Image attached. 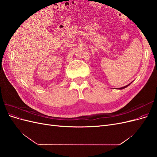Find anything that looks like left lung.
I'll return each instance as SVG.
<instances>
[{
  "instance_id": "left-lung-1",
  "label": "left lung",
  "mask_w": 157,
  "mask_h": 157,
  "mask_svg": "<svg viewBox=\"0 0 157 157\" xmlns=\"http://www.w3.org/2000/svg\"><path fill=\"white\" fill-rule=\"evenodd\" d=\"M130 84H128V85H126V86H124V87H122V88H117V89H119V90H122V89H123V88H126V87H127V86H129Z\"/></svg>"
}]
</instances>
